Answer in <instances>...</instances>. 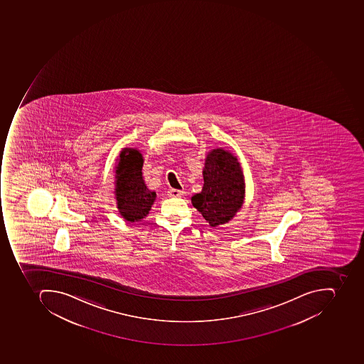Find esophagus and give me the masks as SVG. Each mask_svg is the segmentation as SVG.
<instances>
[{
    "label": "esophagus",
    "mask_w": 364,
    "mask_h": 364,
    "mask_svg": "<svg viewBox=\"0 0 364 364\" xmlns=\"http://www.w3.org/2000/svg\"><path fill=\"white\" fill-rule=\"evenodd\" d=\"M168 195L171 197H181L183 195V191H178V189H171L168 191Z\"/></svg>",
    "instance_id": "esophagus-1"
}]
</instances>
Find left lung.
<instances>
[{"instance_id":"8db88e82","label":"left lung","mask_w":364,"mask_h":364,"mask_svg":"<svg viewBox=\"0 0 364 364\" xmlns=\"http://www.w3.org/2000/svg\"><path fill=\"white\" fill-rule=\"evenodd\" d=\"M203 177V189L191 197V204L215 228L240 212L245 199V179L237 157L222 147L207 152Z\"/></svg>"}]
</instances>
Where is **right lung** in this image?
I'll return each mask as SVG.
<instances>
[{
  "label": "right lung",
  "instance_id": "add662e5",
  "mask_svg": "<svg viewBox=\"0 0 364 364\" xmlns=\"http://www.w3.org/2000/svg\"><path fill=\"white\" fill-rule=\"evenodd\" d=\"M144 157L137 148H124L114 167V198L119 214L126 222L136 223L149 214L156 191H150L142 176Z\"/></svg>",
  "mask_w": 364,
  "mask_h": 364
}]
</instances>
